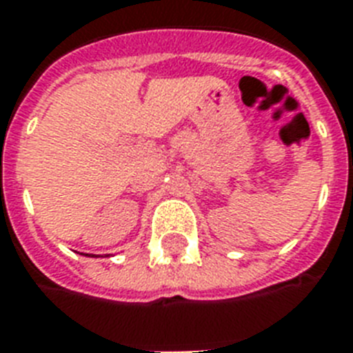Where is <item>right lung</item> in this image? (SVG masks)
Returning a JSON list of instances; mask_svg holds the SVG:
<instances>
[{
	"label": "right lung",
	"mask_w": 353,
	"mask_h": 353,
	"mask_svg": "<svg viewBox=\"0 0 353 353\" xmlns=\"http://www.w3.org/2000/svg\"><path fill=\"white\" fill-rule=\"evenodd\" d=\"M89 256H91V255H89Z\"/></svg>",
	"instance_id": "1"
}]
</instances>
